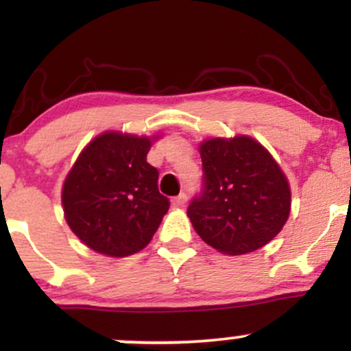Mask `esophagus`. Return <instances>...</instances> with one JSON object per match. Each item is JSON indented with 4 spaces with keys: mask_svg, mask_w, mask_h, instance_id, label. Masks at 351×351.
<instances>
[{
    "mask_svg": "<svg viewBox=\"0 0 351 351\" xmlns=\"http://www.w3.org/2000/svg\"><path fill=\"white\" fill-rule=\"evenodd\" d=\"M186 201H188L186 193H180L178 196H175V198L171 199V204L175 208H181V206H184V204H186Z\"/></svg>",
    "mask_w": 351,
    "mask_h": 351,
    "instance_id": "esophagus-1",
    "label": "esophagus"
}]
</instances>
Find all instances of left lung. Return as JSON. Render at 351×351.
<instances>
[{"label": "left lung", "mask_w": 351, "mask_h": 351, "mask_svg": "<svg viewBox=\"0 0 351 351\" xmlns=\"http://www.w3.org/2000/svg\"><path fill=\"white\" fill-rule=\"evenodd\" d=\"M203 178L188 206L204 243L229 256L263 247L291 213V188L279 165L249 136L201 143Z\"/></svg>", "instance_id": "8db88e82"}]
</instances>
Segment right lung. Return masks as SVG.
<instances>
[{"label": "right lung", "mask_w": 351, "mask_h": 351, "mask_svg": "<svg viewBox=\"0 0 351 351\" xmlns=\"http://www.w3.org/2000/svg\"><path fill=\"white\" fill-rule=\"evenodd\" d=\"M150 138L104 134L84 148L62 188L66 221L84 244L125 257L152 241L170 208L158 170L147 162Z\"/></svg>", "instance_id": "obj_1"}]
</instances>
